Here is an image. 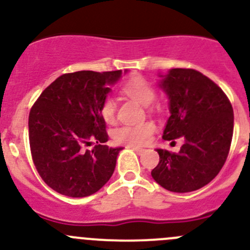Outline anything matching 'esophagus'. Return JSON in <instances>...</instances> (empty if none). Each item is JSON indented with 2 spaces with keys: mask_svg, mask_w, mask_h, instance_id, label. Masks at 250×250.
<instances>
[{
  "mask_svg": "<svg viewBox=\"0 0 250 250\" xmlns=\"http://www.w3.org/2000/svg\"><path fill=\"white\" fill-rule=\"evenodd\" d=\"M133 150H134L138 155H143V153L145 152V150H144V148H139V147H133Z\"/></svg>",
  "mask_w": 250,
  "mask_h": 250,
  "instance_id": "esophagus-1",
  "label": "esophagus"
}]
</instances>
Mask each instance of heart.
<instances>
[{
	"label": "heart",
	"mask_w": 250,
	"mask_h": 250,
	"mask_svg": "<svg viewBox=\"0 0 250 250\" xmlns=\"http://www.w3.org/2000/svg\"><path fill=\"white\" fill-rule=\"evenodd\" d=\"M122 93L127 97L132 98L139 104L147 106L155 99V89L152 85L141 76H134L123 83L121 88ZM102 116L105 121L111 122L115 118L116 103L115 100L107 98L102 104ZM155 130V125L152 122H141L135 125H125L116 128L112 137L116 143L127 144V145H144L150 139L151 134Z\"/></svg>",
	"instance_id": "b5f03b06"
}]
</instances>
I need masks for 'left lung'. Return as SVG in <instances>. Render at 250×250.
I'll return each instance as SVG.
<instances>
[{
  "mask_svg": "<svg viewBox=\"0 0 250 250\" xmlns=\"http://www.w3.org/2000/svg\"><path fill=\"white\" fill-rule=\"evenodd\" d=\"M158 85L169 100L165 140L183 138L178 152L156 148L153 180L172 192H191L210 183L223 168L233 133V110L225 93L201 72L170 69Z\"/></svg>",
  "mask_w": 250,
  "mask_h": 250,
  "instance_id": "1",
  "label": "left lung"
}]
</instances>
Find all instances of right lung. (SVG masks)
<instances>
[{"mask_svg":"<svg viewBox=\"0 0 250 250\" xmlns=\"http://www.w3.org/2000/svg\"><path fill=\"white\" fill-rule=\"evenodd\" d=\"M125 70V74H127ZM122 71H77L58 77L42 92L29 115V139L35 167L60 195L87 197L110 180L123 147L107 141L102 104ZM97 141L92 151L85 143Z\"/></svg>","mask_w":250,"mask_h":250,"instance_id":"obj_1","label":"right lung"}]
</instances>
